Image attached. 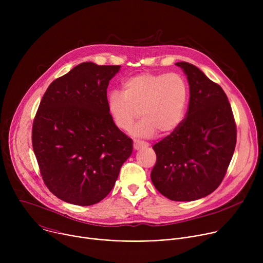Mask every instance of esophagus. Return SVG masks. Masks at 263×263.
Returning a JSON list of instances; mask_svg holds the SVG:
<instances>
[{"label":"esophagus","mask_w":263,"mask_h":263,"mask_svg":"<svg viewBox=\"0 0 263 263\" xmlns=\"http://www.w3.org/2000/svg\"><path fill=\"white\" fill-rule=\"evenodd\" d=\"M147 145H148V143L144 142V141H140V140H136V139L133 141L134 149H139V148H141L143 146H147Z\"/></svg>","instance_id":"34e87169"}]
</instances>
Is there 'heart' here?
Wrapping results in <instances>:
<instances>
[{
    "label": "heart",
    "instance_id": "heart-1",
    "mask_svg": "<svg viewBox=\"0 0 263 263\" xmlns=\"http://www.w3.org/2000/svg\"><path fill=\"white\" fill-rule=\"evenodd\" d=\"M189 102V86L179 73L141 72L122 82V92L108 95L107 109L117 128L128 131L139 115L141 120L131 129L136 137L149 138L159 130L175 131L183 122Z\"/></svg>",
    "mask_w": 263,
    "mask_h": 263
}]
</instances>
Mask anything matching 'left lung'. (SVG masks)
<instances>
[{
  "instance_id": "8db88e82",
  "label": "left lung",
  "mask_w": 263,
  "mask_h": 263,
  "mask_svg": "<svg viewBox=\"0 0 263 263\" xmlns=\"http://www.w3.org/2000/svg\"><path fill=\"white\" fill-rule=\"evenodd\" d=\"M190 84L186 118L168 136L154 144L151 172L156 190L172 201H195L221 183L236 144V125L228 98L194 64L177 62Z\"/></svg>"
}]
</instances>
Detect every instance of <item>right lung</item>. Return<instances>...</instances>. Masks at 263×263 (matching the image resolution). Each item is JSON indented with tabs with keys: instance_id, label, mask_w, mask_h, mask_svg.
I'll use <instances>...</instances> for the list:
<instances>
[{
	"instance_id": "right-lung-1",
	"label": "right lung",
	"mask_w": 263,
	"mask_h": 263,
	"mask_svg": "<svg viewBox=\"0 0 263 263\" xmlns=\"http://www.w3.org/2000/svg\"><path fill=\"white\" fill-rule=\"evenodd\" d=\"M120 68L80 63L50 84L37 110L33 151L45 184L66 203L102 201L132 154V139L107 109V87Z\"/></svg>"
}]
</instances>
